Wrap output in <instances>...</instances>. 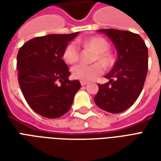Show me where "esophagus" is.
I'll return each mask as SVG.
<instances>
[{"instance_id":"34e87169","label":"esophagus","mask_w":161,"mask_h":161,"mask_svg":"<svg viewBox=\"0 0 161 161\" xmlns=\"http://www.w3.org/2000/svg\"><path fill=\"white\" fill-rule=\"evenodd\" d=\"M80 84L82 86H84V85H86L88 84V82H86V81H81Z\"/></svg>"}]
</instances>
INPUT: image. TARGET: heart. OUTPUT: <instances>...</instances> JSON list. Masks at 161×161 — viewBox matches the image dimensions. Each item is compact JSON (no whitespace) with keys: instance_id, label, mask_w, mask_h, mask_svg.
Listing matches in <instances>:
<instances>
[{"instance_id":"b5f03b06","label":"heart","mask_w":161,"mask_h":161,"mask_svg":"<svg viewBox=\"0 0 161 161\" xmlns=\"http://www.w3.org/2000/svg\"><path fill=\"white\" fill-rule=\"evenodd\" d=\"M85 48H91L97 53L95 61L108 66L111 63V58L108 53L109 45L107 40L99 36H93L78 42ZM79 49L75 43L68 44L63 52V59L67 64L77 63L79 59ZM100 63H96L91 65L77 64L71 69V75L74 78L82 81H92L97 78L103 72V67Z\"/></svg>"}]
</instances>
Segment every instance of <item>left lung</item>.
<instances>
[{"instance_id":"left-lung-1","label":"left lung","mask_w":161,"mask_h":161,"mask_svg":"<svg viewBox=\"0 0 161 161\" xmlns=\"http://www.w3.org/2000/svg\"><path fill=\"white\" fill-rule=\"evenodd\" d=\"M115 45L117 59L105 77L108 82L98 84L96 104L105 111L118 114L130 108L142 92L148 67V52L144 40L136 33L117 29H100Z\"/></svg>"}]
</instances>
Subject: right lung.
I'll return each mask as SVG.
<instances>
[{
	"label": "right lung",
	"mask_w": 161,
	"mask_h": 161,
	"mask_svg": "<svg viewBox=\"0 0 161 161\" xmlns=\"http://www.w3.org/2000/svg\"><path fill=\"white\" fill-rule=\"evenodd\" d=\"M50 34L25 43L18 52V81L33 110L44 117L58 118L71 107L80 89L78 80H69L70 72L62 59L68 42L78 35ZM59 80L61 86L56 82Z\"/></svg>",
	"instance_id": "obj_1"
}]
</instances>
